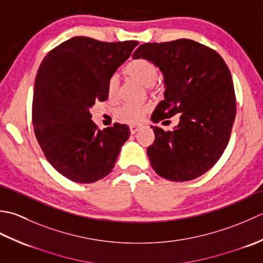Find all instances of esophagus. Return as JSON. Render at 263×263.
<instances>
[{
  "label": "esophagus",
  "instance_id": "1",
  "mask_svg": "<svg viewBox=\"0 0 263 263\" xmlns=\"http://www.w3.org/2000/svg\"><path fill=\"white\" fill-rule=\"evenodd\" d=\"M140 128H141L140 125H131V126H130L131 135H135V133H137L139 130H140Z\"/></svg>",
  "mask_w": 263,
  "mask_h": 263
}]
</instances>
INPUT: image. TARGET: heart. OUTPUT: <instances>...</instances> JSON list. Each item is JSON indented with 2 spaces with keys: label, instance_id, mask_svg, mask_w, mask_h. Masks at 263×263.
Segmentation results:
<instances>
[{
  "label": "heart",
  "instance_id": "1",
  "mask_svg": "<svg viewBox=\"0 0 263 263\" xmlns=\"http://www.w3.org/2000/svg\"><path fill=\"white\" fill-rule=\"evenodd\" d=\"M125 73L132 79L140 82L144 87H153L158 79L159 71L155 63L147 59L132 60L125 66ZM120 80L117 76H111L107 83V96L114 99L119 93ZM148 111L147 105H133L124 104L116 110V116L123 122L137 124L141 122L143 116Z\"/></svg>",
  "mask_w": 263,
  "mask_h": 263
}]
</instances>
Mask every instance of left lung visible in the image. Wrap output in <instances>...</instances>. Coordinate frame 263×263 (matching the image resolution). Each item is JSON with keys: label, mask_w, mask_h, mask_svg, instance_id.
<instances>
[{"label": "left lung", "mask_w": 263, "mask_h": 263, "mask_svg": "<svg viewBox=\"0 0 263 263\" xmlns=\"http://www.w3.org/2000/svg\"><path fill=\"white\" fill-rule=\"evenodd\" d=\"M132 57L152 61L164 76L165 99L152 121L167 122L181 114L173 131L152 126L155 141L147 154L154 171L173 182L204 174L226 149L236 115L235 91L225 61L212 48L185 38L142 44Z\"/></svg>", "instance_id": "8db88e82"}]
</instances>
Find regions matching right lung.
I'll use <instances>...</instances> for the list:
<instances>
[{"label":"right lung","mask_w":263,"mask_h":263,"mask_svg":"<svg viewBox=\"0 0 263 263\" xmlns=\"http://www.w3.org/2000/svg\"><path fill=\"white\" fill-rule=\"evenodd\" d=\"M138 44L73 37L53 48L39 66L32 99L35 136L48 163L71 181L93 183L108 175L130 137V128L120 123L99 130L89 109L108 98L109 78Z\"/></svg>","instance_id":"right-lung-1"}]
</instances>
